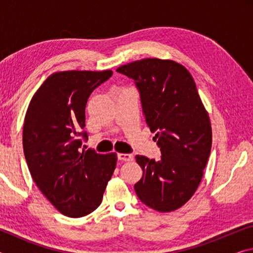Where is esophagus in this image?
Segmentation results:
<instances>
[{
  "label": "esophagus",
  "mask_w": 253,
  "mask_h": 253,
  "mask_svg": "<svg viewBox=\"0 0 253 253\" xmlns=\"http://www.w3.org/2000/svg\"><path fill=\"white\" fill-rule=\"evenodd\" d=\"M118 160H119V161H124V162L131 161V160H132V155H131V154L118 153Z\"/></svg>",
  "instance_id": "34e87169"
}]
</instances>
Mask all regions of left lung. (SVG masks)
Instances as JSON below:
<instances>
[{"mask_svg": "<svg viewBox=\"0 0 253 253\" xmlns=\"http://www.w3.org/2000/svg\"><path fill=\"white\" fill-rule=\"evenodd\" d=\"M134 79L145 121L161 147L160 161L136 156L143 176L134 188L147 207L172 212L202 181L212 146V127L193 77L173 60L146 58L117 68Z\"/></svg>", "mask_w": 253, "mask_h": 253, "instance_id": "obj_1", "label": "left lung"}]
</instances>
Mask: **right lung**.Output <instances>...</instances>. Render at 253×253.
<instances>
[{
  "label": "right lung",
  "instance_id": "1",
  "mask_svg": "<svg viewBox=\"0 0 253 253\" xmlns=\"http://www.w3.org/2000/svg\"><path fill=\"white\" fill-rule=\"evenodd\" d=\"M111 70H69L50 75L30 101L23 151L33 181L63 215L81 217L99 207L117 164V154L80 153L79 136L90 93Z\"/></svg>",
  "mask_w": 253,
  "mask_h": 253
}]
</instances>
